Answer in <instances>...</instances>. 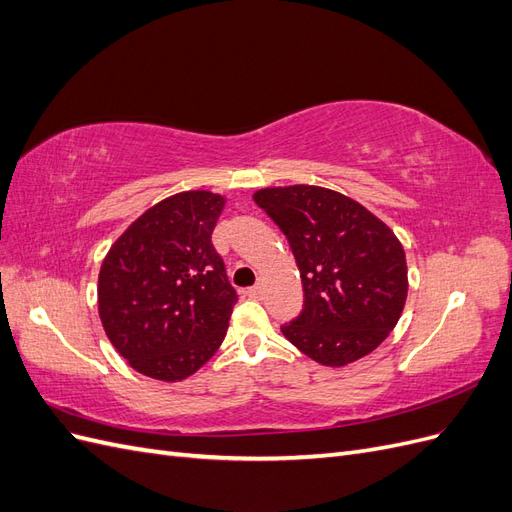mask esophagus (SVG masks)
Instances as JSON below:
<instances>
[{
	"label": "esophagus",
	"instance_id": "obj_1",
	"mask_svg": "<svg viewBox=\"0 0 512 512\" xmlns=\"http://www.w3.org/2000/svg\"><path fill=\"white\" fill-rule=\"evenodd\" d=\"M247 297L260 299V297H262V284H256V286H252V288H247Z\"/></svg>",
	"mask_w": 512,
	"mask_h": 512
}]
</instances>
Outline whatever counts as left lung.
<instances>
[{"label": "left lung", "mask_w": 512, "mask_h": 512, "mask_svg": "<svg viewBox=\"0 0 512 512\" xmlns=\"http://www.w3.org/2000/svg\"><path fill=\"white\" fill-rule=\"evenodd\" d=\"M254 200L286 235L301 273L303 309L282 324L288 342L329 367L376 350L408 297L406 254L393 230L316 185L267 188Z\"/></svg>", "instance_id": "8db88e82"}]
</instances>
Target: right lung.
Listing matches in <instances>:
<instances>
[{"instance_id": "obj_1", "label": "right lung", "mask_w": 512, "mask_h": 512, "mask_svg": "<svg viewBox=\"0 0 512 512\" xmlns=\"http://www.w3.org/2000/svg\"><path fill=\"white\" fill-rule=\"evenodd\" d=\"M226 200L181 192L145 211L108 250L98 277L102 327L141 374L192 376L224 342L237 290L211 235Z\"/></svg>"}]
</instances>
